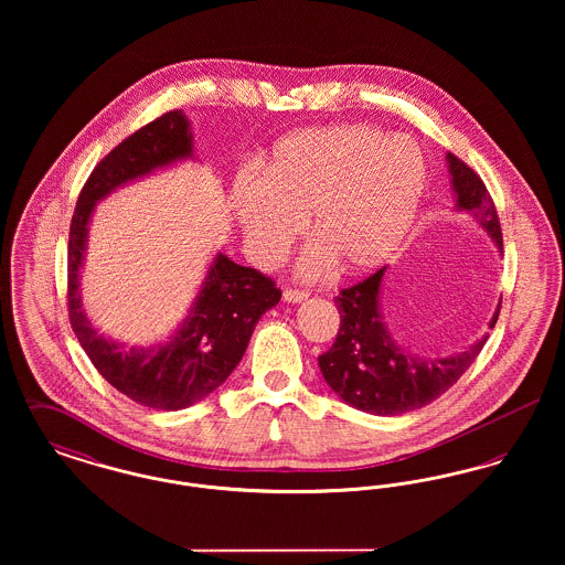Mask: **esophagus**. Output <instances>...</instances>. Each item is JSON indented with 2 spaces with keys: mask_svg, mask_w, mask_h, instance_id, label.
Masks as SVG:
<instances>
[{
  "mask_svg": "<svg viewBox=\"0 0 565 565\" xmlns=\"http://www.w3.org/2000/svg\"><path fill=\"white\" fill-rule=\"evenodd\" d=\"M307 292L305 290H284V300H288V302H300V300H305L307 298Z\"/></svg>",
  "mask_w": 565,
  "mask_h": 565,
  "instance_id": "obj_1",
  "label": "esophagus"
}]
</instances>
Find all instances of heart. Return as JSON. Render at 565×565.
I'll return each mask as SVG.
<instances>
[{
  "label": "heart",
  "instance_id": "heart-1",
  "mask_svg": "<svg viewBox=\"0 0 565 565\" xmlns=\"http://www.w3.org/2000/svg\"><path fill=\"white\" fill-rule=\"evenodd\" d=\"M426 186L415 139L369 125L305 129L281 139L265 175L245 171L235 212L254 256L277 260L300 233L316 247L302 270L362 275L383 265L408 235Z\"/></svg>",
  "mask_w": 565,
  "mask_h": 565
}]
</instances>
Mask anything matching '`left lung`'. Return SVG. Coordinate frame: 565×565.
<instances>
[{"instance_id": "left-lung-1", "label": "left lung", "mask_w": 565, "mask_h": 565, "mask_svg": "<svg viewBox=\"0 0 565 565\" xmlns=\"http://www.w3.org/2000/svg\"><path fill=\"white\" fill-rule=\"evenodd\" d=\"M447 162L454 175L457 207L475 215L502 249L500 220L481 175L451 152ZM383 273L385 267L364 281L343 288L334 298L341 326L332 348L318 360L326 383L345 403L373 415H401L440 398L470 369L487 337L449 358H413L394 343L381 318L379 290ZM498 316L500 305L489 323L491 328Z\"/></svg>"}]
</instances>
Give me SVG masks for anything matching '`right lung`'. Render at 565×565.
<instances>
[{"label": "right lung", "mask_w": 565, "mask_h": 565, "mask_svg": "<svg viewBox=\"0 0 565 565\" xmlns=\"http://www.w3.org/2000/svg\"><path fill=\"white\" fill-rule=\"evenodd\" d=\"M190 154L192 135L186 116L182 109L164 111L95 164L82 186L70 226L67 313L82 350L111 387L134 403L159 411L186 408L220 387L242 362L260 316L281 298V290L265 273L217 254L189 320L167 343L125 350L102 337L84 316L78 273L95 203L116 186Z\"/></svg>", "instance_id": "obj_1"}]
</instances>
